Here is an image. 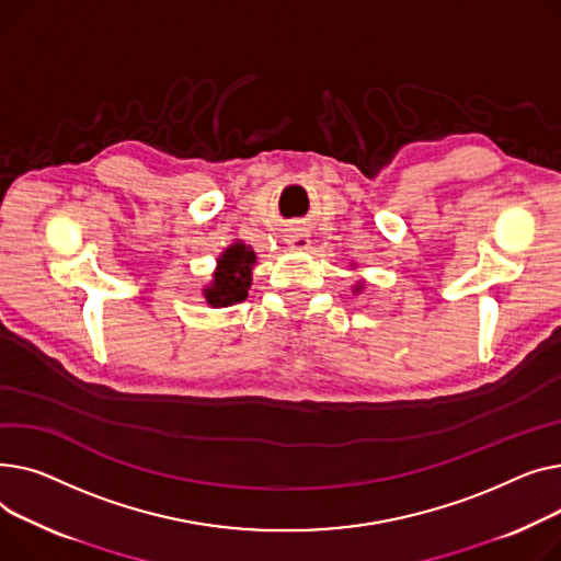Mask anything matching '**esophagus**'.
<instances>
[{
  "mask_svg": "<svg viewBox=\"0 0 561 561\" xmlns=\"http://www.w3.org/2000/svg\"><path fill=\"white\" fill-rule=\"evenodd\" d=\"M287 242H289L291 247H296V249H306V247L310 244V240H308L306 233H289V236H287Z\"/></svg>",
  "mask_w": 561,
  "mask_h": 561,
  "instance_id": "esophagus-1",
  "label": "esophagus"
}]
</instances>
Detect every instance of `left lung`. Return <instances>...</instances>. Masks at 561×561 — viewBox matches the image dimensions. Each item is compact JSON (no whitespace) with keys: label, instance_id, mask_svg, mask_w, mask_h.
I'll return each instance as SVG.
<instances>
[{"label":"left lung","instance_id":"left-lung-1","mask_svg":"<svg viewBox=\"0 0 561 561\" xmlns=\"http://www.w3.org/2000/svg\"><path fill=\"white\" fill-rule=\"evenodd\" d=\"M357 289H359V287H357Z\"/></svg>","mask_w":561,"mask_h":561}]
</instances>
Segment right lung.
Here are the masks:
<instances>
[{
	"label": "right lung",
	"mask_w": 561,
	"mask_h": 561,
	"mask_svg": "<svg viewBox=\"0 0 561 561\" xmlns=\"http://www.w3.org/2000/svg\"><path fill=\"white\" fill-rule=\"evenodd\" d=\"M217 262L219 267L215 272V280L206 289L208 304L219 308L244 301L251 285V265L255 262V253L238 242L228 247Z\"/></svg>",
	"instance_id": "add662e5"
}]
</instances>
